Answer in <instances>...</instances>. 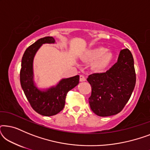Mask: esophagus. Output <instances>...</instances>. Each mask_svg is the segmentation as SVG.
I'll return each instance as SVG.
<instances>
[{"label":"esophagus","mask_w":150,"mask_h":150,"mask_svg":"<svg viewBox=\"0 0 150 150\" xmlns=\"http://www.w3.org/2000/svg\"><path fill=\"white\" fill-rule=\"evenodd\" d=\"M86 81V78L83 75H81L80 76V81L81 82H84Z\"/></svg>","instance_id":"34e87169"}]
</instances>
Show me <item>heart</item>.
Returning a JSON list of instances; mask_svg holds the SVG:
<instances>
[{"label": "heart", "mask_w": 150, "mask_h": 150, "mask_svg": "<svg viewBox=\"0 0 150 150\" xmlns=\"http://www.w3.org/2000/svg\"><path fill=\"white\" fill-rule=\"evenodd\" d=\"M82 59L85 62L93 63L92 67L97 72H102L107 69L113 60V54L103 46L88 49L82 54Z\"/></svg>", "instance_id": "b5f03b06"}]
</instances>
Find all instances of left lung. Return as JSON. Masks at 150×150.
<instances>
[{
  "instance_id": "1",
  "label": "left lung",
  "mask_w": 150,
  "mask_h": 150,
  "mask_svg": "<svg viewBox=\"0 0 150 150\" xmlns=\"http://www.w3.org/2000/svg\"><path fill=\"white\" fill-rule=\"evenodd\" d=\"M91 86L90 108L100 117L120 112L132 95L136 83L134 59L128 49L121 50L117 62L104 73H96L87 79Z\"/></svg>"
}]
</instances>
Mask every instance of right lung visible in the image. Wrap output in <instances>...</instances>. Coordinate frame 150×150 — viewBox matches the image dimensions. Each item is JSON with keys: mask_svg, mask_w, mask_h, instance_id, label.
I'll return each instance as SVG.
<instances>
[{"mask_svg": "<svg viewBox=\"0 0 150 150\" xmlns=\"http://www.w3.org/2000/svg\"><path fill=\"white\" fill-rule=\"evenodd\" d=\"M52 37H45L36 41L24 52L22 59L20 84L30 106L39 114L52 116L64 108L65 98L69 90L79 83V76L61 79L55 86L46 89L37 87L34 81L33 60L35 55L44 44H54Z\"/></svg>", "mask_w": 150, "mask_h": 150, "instance_id": "obj_1", "label": "right lung"}]
</instances>
